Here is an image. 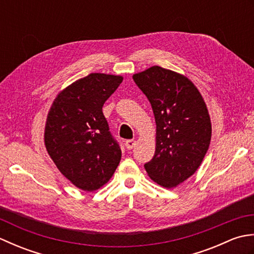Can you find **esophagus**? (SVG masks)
I'll list each match as a JSON object with an SVG mask.
<instances>
[{
	"label": "esophagus",
	"mask_w": 254,
	"mask_h": 254,
	"mask_svg": "<svg viewBox=\"0 0 254 254\" xmlns=\"http://www.w3.org/2000/svg\"><path fill=\"white\" fill-rule=\"evenodd\" d=\"M134 145H135V141H133V139H127V141H126V147L127 149H132Z\"/></svg>",
	"instance_id": "34e87169"
}]
</instances>
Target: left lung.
Segmentation results:
<instances>
[{
  "label": "left lung",
  "mask_w": 254,
  "mask_h": 254,
  "mask_svg": "<svg viewBox=\"0 0 254 254\" xmlns=\"http://www.w3.org/2000/svg\"><path fill=\"white\" fill-rule=\"evenodd\" d=\"M133 79L156 121V150L145 170L159 186L175 188L197 170L208 149L212 124L206 105L190 79L170 69L155 65Z\"/></svg>",
  "instance_id": "left-lung-1"
}]
</instances>
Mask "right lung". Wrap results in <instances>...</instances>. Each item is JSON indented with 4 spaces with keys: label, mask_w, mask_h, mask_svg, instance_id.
Masks as SVG:
<instances>
[{
    "label": "right lung",
    "mask_w": 254,
    "mask_h": 254,
    "mask_svg": "<svg viewBox=\"0 0 254 254\" xmlns=\"http://www.w3.org/2000/svg\"><path fill=\"white\" fill-rule=\"evenodd\" d=\"M122 80L120 75L91 73L60 91L48 113L47 152L61 174L80 190H98L121 160L102 106Z\"/></svg>",
    "instance_id": "add662e5"
}]
</instances>
